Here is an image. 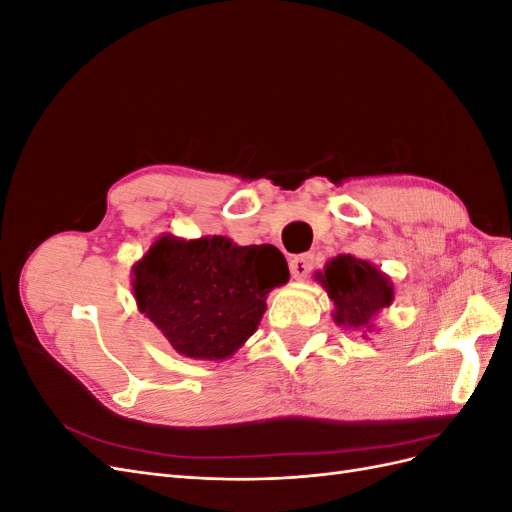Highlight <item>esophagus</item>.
<instances>
[{"label": "esophagus", "instance_id": "esophagus-1", "mask_svg": "<svg viewBox=\"0 0 512 512\" xmlns=\"http://www.w3.org/2000/svg\"><path fill=\"white\" fill-rule=\"evenodd\" d=\"M314 265V256L312 254H299V256H292L290 258V273L294 280H303L307 277V273L312 271Z\"/></svg>", "mask_w": 512, "mask_h": 512}]
</instances>
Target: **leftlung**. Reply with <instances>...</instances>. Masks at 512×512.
Wrapping results in <instances>:
<instances>
[{"label": "left lung", "instance_id": "1", "mask_svg": "<svg viewBox=\"0 0 512 512\" xmlns=\"http://www.w3.org/2000/svg\"><path fill=\"white\" fill-rule=\"evenodd\" d=\"M335 303L333 320L344 327H367L371 316L393 301V284L371 262L354 256H337L318 275Z\"/></svg>", "mask_w": 512, "mask_h": 512}]
</instances>
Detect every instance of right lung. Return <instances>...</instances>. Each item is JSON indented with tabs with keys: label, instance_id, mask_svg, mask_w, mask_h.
I'll use <instances>...</instances> for the list:
<instances>
[{
	"label": "right lung",
	"instance_id": "right-lung-1",
	"mask_svg": "<svg viewBox=\"0 0 512 512\" xmlns=\"http://www.w3.org/2000/svg\"><path fill=\"white\" fill-rule=\"evenodd\" d=\"M288 275L286 258L273 245L162 237L134 267L132 286L138 309L179 354L218 361L256 331L267 292Z\"/></svg>",
	"mask_w": 512,
	"mask_h": 512
}]
</instances>
